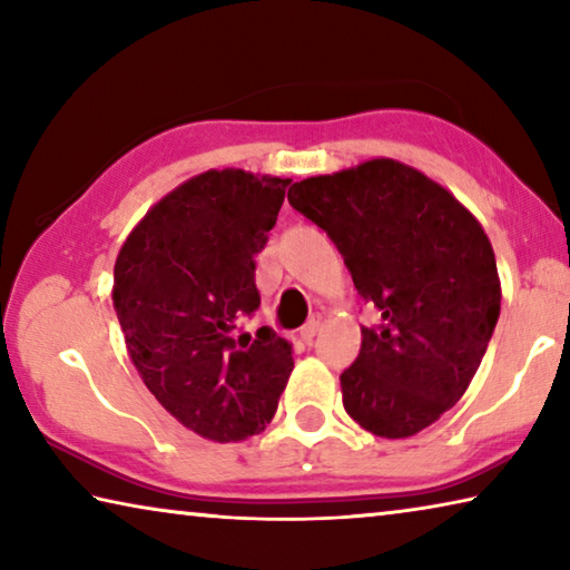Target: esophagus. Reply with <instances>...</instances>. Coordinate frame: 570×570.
<instances>
[{"instance_id":"1","label":"esophagus","mask_w":570,"mask_h":570,"mask_svg":"<svg viewBox=\"0 0 570 570\" xmlns=\"http://www.w3.org/2000/svg\"><path fill=\"white\" fill-rule=\"evenodd\" d=\"M320 330H322V320L320 316H314V320H308L304 326H302V332H298V336H302L304 342H312L316 334H320Z\"/></svg>"}]
</instances>
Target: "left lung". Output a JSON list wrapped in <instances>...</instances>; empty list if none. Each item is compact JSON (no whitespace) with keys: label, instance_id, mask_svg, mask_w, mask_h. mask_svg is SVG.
Segmentation results:
<instances>
[{"label":"left lung","instance_id":"obj_1","mask_svg":"<svg viewBox=\"0 0 570 570\" xmlns=\"http://www.w3.org/2000/svg\"><path fill=\"white\" fill-rule=\"evenodd\" d=\"M288 204L330 234L356 292L382 312L340 377L346 414L377 438L417 435L465 394L498 324L485 228L445 186L392 158L298 180Z\"/></svg>","mask_w":570,"mask_h":570}]
</instances>
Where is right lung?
<instances>
[{"mask_svg": "<svg viewBox=\"0 0 570 570\" xmlns=\"http://www.w3.org/2000/svg\"><path fill=\"white\" fill-rule=\"evenodd\" d=\"M288 178L240 168L198 173L166 193L122 240L112 306L153 397L214 442L266 430L294 370L292 342L238 334L258 306L256 256Z\"/></svg>", "mask_w": 570, "mask_h": 570, "instance_id": "right-lung-1", "label": "right lung"}]
</instances>
